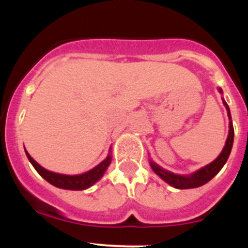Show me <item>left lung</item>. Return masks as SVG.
Instances as JSON below:
<instances>
[{"label": "left lung", "mask_w": 248, "mask_h": 248, "mask_svg": "<svg viewBox=\"0 0 248 248\" xmlns=\"http://www.w3.org/2000/svg\"><path fill=\"white\" fill-rule=\"evenodd\" d=\"M218 91L220 94H223V90H221L220 87H218ZM221 100H223L224 106L227 110V116H229V135H227L223 150H221V153L219 154V156L215 161H212L211 163H209L205 167L201 168V169L196 170L195 172L190 173V175H178V173H173L171 171H169V170L160 167L153 160H149L150 167H152L154 172H155L158 177L163 179L166 183L169 184V186L176 187V189H193V187L202 186H204V184H206L209 181H211V179L220 171L221 168L224 167V164L226 163L227 158H229L232 150L234 129H233L232 116L231 112H230L229 105L226 104L224 98H221Z\"/></svg>", "instance_id": "1"}]
</instances>
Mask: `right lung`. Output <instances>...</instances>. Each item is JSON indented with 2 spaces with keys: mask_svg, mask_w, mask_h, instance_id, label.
Here are the masks:
<instances>
[{
  "mask_svg": "<svg viewBox=\"0 0 248 248\" xmlns=\"http://www.w3.org/2000/svg\"><path fill=\"white\" fill-rule=\"evenodd\" d=\"M110 149L108 153L107 157L104 161L100 162L98 166H95L93 169L88 170V171L84 173H79V175H64V173H58L50 171V170L43 168L41 164H38L30 156V154L25 150L27 154L28 160L30 161V163L32 164V167L35 168L36 171L42 176L45 181L49 182L50 184H52L53 186L59 187V189H65V190H85L94 186L96 182L100 179L104 173L106 172L107 168L109 167L110 162H112V155H110Z\"/></svg>",
  "mask_w": 248,
  "mask_h": 248,
  "instance_id": "right-lung-1",
  "label": "right lung"
}]
</instances>
